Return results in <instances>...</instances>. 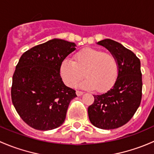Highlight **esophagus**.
Returning a JSON list of instances; mask_svg holds the SVG:
<instances>
[{"mask_svg":"<svg viewBox=\"0 0 154 154\" xmlns=\"http://www.w3.org/2000/svg\"><path fill=\"white\" fill-rule=\"evenodd\" d=\"M76 94H77V96H81L83 94V91H76Z\"/></svg>","mask_w":154,"mask_h":154,"instance_id":"obj_1","label":"esophagus"}]
</instances>
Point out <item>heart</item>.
<instances>
[{
	"label": "heart",
	"instance_id": "1",
	"mask_svg": "<svg viewBox=\"0 0 154 154\" xmlns=\"http://www.w3.org/2000/svg\"><path fill=\"white\" fill-rule=\"evenodd\" d=\"M60 73L66 86L74 87L85 75L87 78L80 87L104 91L109 89L117 79L118 63L112 54L84 48L74 55V61L64 59L60 64Z\"/></svg>",
	"mask_w": 154,
	"mask_h": 154
}]
</instances>
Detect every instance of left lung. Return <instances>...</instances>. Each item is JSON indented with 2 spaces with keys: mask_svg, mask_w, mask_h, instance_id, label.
<instances>
[{
  "mask_svg": "<svg viewBox=\"0 0 154 154\" xmlns=\"http://www.w3.org/2000/svg\"><path fill=\"white\" fill-rule=\"evenodd\" d=\"M106 48L118 63V77L113 86L103 94L94 95L88 108V119L94 127L116 129L134 116L142 100L141 63L136 54L116 41L106 38L97 43Z\"/></svg>",
  "mask_w": 154,
  "mask_h": 154,
  "instance_id": "left-lung-1",
  "label": "left lung"
}]
</instances>
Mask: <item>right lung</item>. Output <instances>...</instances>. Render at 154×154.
I'll return each mask as SVG.
<instances>
[{
  "label": "right lung",
  "instance_id": "add662e5",
  "mask_svg": "<svg viewBox=\"0 0 154 154\" xmlns=\"http://www.w3.org/2000/svg\"><path fill=\"white\" fill-rule=\"evenodd\" d=\"M76 50L74 42L54 38L24 52L15 67L11 88L17 112L29 127L51 130L65 122L75 90L62 80V61Z\"/></svg>",
  "mask_w": 154,
  "mask_h": 154
}]
</instances>
